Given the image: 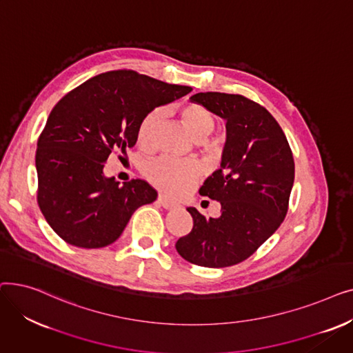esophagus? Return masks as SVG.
I'll use <instances>...</instances> for the list:
<instances>
[{
    "mask_svg": "<svg viewBox=\"0 0 353 353\" xmlns=\"http://www.w3.org/2000/svg\"><path fill=\"white\" fill-rule=\"evenodd\" d=\"M157 201H159V205H160V206H163L164 209H173V208H176V206H177V203H176V201L170 200L169 197H165L164 194H159Z\"/></svg>",
    "mask_w": 353,
    "mask_h": 353,
    "instance_id": "obj_1",
    "label": "esophagus"
}]
</instances>
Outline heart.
Wrapping results in <instances>:
<instances>
[{
  "label": "heart",
  "mask_w": 353,
  "mask_h": 353,
  "mask_svg": "<svg viewBox=\"0 0 353 353\" xmlns=\"http://www.w3.org/2000/svg\"><path fill=\"white\" fill-rule=\"evenodd\" d=\"M160 111L153 110L139 124L137 141L144 150L153 147L156 128L160 121ZM180 117L196 140L206 139L214 128L216 120L210 111L200 104H188L180 111ZM200 165L190 160L161 157L145 165V176L154 186L165 193L179 196L186 193L200 176Z\"/></svg>",
  "instance_id": "1"
}]
</instances>
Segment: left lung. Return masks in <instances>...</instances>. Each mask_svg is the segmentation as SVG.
Masks as SVG:
<instances>
[{
  "instance_id": "1",
  "label": "left lung",
  "mask_w": 353,
  "mask_h": 353,
  "mask_svg": "<svg viewBox=\"0 0 353 353\" xmlns=\"http://www.w3.org/2000/svg\"><path fill=\"white\" fill-rule=\"evenodd\" d=\"M190 100L226 121L220 169L199 193L220 201V216L206 219L188 208L193 229L176 242L188 262L228 268L246 261L282 225L294 180L286 136L269 111L240 94L197 92Z\"/></svg>"
}]
</instances>
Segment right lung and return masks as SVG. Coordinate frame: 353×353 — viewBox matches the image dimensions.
I'll use <instances>...</instances> for the list:
<instances>
[{
    "label": "right lung",
    "instance_id": "right-lung-1",
    "mask_svg": "<svg viewBox=\"0 0 353 353\" xmlns=\"http://www.w3.org/2000/svg\"><path fill=\"white\" fill-rule=\"evenodd\" d=\"M190 91L188 85L117 70L87 80L54 105L37 143V201L64 242L105 248L120 237L140 206L156 200L157 192L147 181L120 184L105 177L104 165L111 153H125L136 144L145 114Z\"/></svg>",
    "mask_w": 353,
    "mask_h": 353
}]
</instances>
